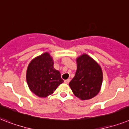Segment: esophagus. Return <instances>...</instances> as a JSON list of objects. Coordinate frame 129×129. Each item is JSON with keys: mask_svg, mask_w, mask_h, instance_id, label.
<instances>
[{"mask_svg": "<svg viewBox=\"0 0 129 129\" xmlns=\"http://www.w3.org/2000/svg\"><path fill=\"white\" fill-rule=\"evenodd\" d=\"M64 83H66V84H69L70 82V79H67V80H64Z\"/></svg>", "mask_w": 129, "mask_h": 129, "instance_id": "1", "label": "esophagus"}]
</instances>
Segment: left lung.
Instances as JSON below:
<instances>
[{
	"instance_id": "obj_1",
	"label": "left lung",
	"mask_w": 129,
	"mask_h": 129,
	"mask_svg": "<svg viewBox=\"0 0 129 129\" xmlns=\"http://www.w3.org/2000/svg\"><path fill=\"white\" fill-rule=\"evenodd\" d=\"M77 69L69 86L77 97L88 100L94 97L101 90L103 82V71L97 62L86 54L76 59Z\"/></svg>"
}]
</instances>
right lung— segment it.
<instances>
[{
    "mask_svg": "<svg viewBox=\"0 0 129 129\" xmlns=\"http://www.w3.org/2000/svg\"><path fill=\"white\" fill-rule=\"evenodd\" d=\"M53 58L46 52L30 62L26 79L30 90L39 97L45 98L52 94L63 82L60 73L53 67Z\"/></svg>",
    "mask_w": 129,
    "mask_h": 129,
    "instance_id": "right-lung-1",
    "label": "right lung"
}]
</instances>
